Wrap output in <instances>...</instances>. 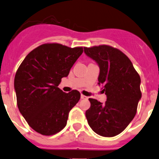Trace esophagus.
Listing matches in <instances>:
<instances>
[{"mask_svg": "<svg viewBox=\"0 0 159 159\" xmlns=\"http://www.w3.org/2000/svg\"><path fill=\"white\" fill-rule=\"evenodd\" d=\"M81 99H83V100H86V99H88V97L84 96V95H83V94H81Z\"/></svg>", "mask_w": 159, "mask_h": 159, "instance_id": "obj_1", "label": "esophagus"}]
</instances>
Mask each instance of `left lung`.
<instances>
[{
	"mask_svg": "<svg viewBox=\"0 0 159 159\" xmlns=\"http://www.w3.org/2000/svg\"><path fill=\"white\" fill-rule=\"evenodd\" d=\"M100 68L98 84L107 95L104 103L90 98L86 110L90 127L97 134L113 137L123 131L136 113L142 97L141 79L127 56L109 46L84 48Z\"/></svg>",
	"mask_w": 159,
	"mask_h": 159,
	"instance_id": "8db88e82",
	"label": "left lung"
}]
</instances>
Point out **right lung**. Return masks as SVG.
<instances>
[{"label":"right lung","instance_id":"obj_1","mask_svg":"<svg viewBox=\"0 0 159 159\" xmlns=\"http://www.w3.org/2000/svg\"><path fill=\"white\" fill-rule=\"evenodd\" d=\"M82 52V47L43 44L31 51L16 71L17 107L29 126L40 134L51 136L61 131L79 101L78 91L66 93L58 86Z\"/></svg>","mask_w":159,"mask_h":159}]
</instances>
